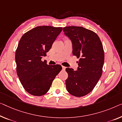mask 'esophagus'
<instances>
[{
	"mask_svg": "<svg viewBox=\"0 0 122 122\" xmlns=\"http://www.w3.org/2000/svg\"><path fill=\"white\" fill-rule=\"evenodd\" d=\"M62 69H63V70H65V69H66V67H64V66H62Z\"/></svg>",
	"mask_w": 122,
	"mask_h": 122,
	"instance_id": "esophagus-1",
	"label": "esophagus"
}]
</instances>
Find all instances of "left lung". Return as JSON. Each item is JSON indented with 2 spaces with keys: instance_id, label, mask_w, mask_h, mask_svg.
<instances>
[{
  "instance_id": "8db88e82",
  "label": "left lung",
  "mask_w": 122,
  "mask_h": 122,
  "mask_svg": "<svg viewBox=\"0 0 122 122\" xmlns=\"http://www.w3.org/2000/svg\"><path fill=\"white\" fill-rule=\"evenodd\" d=\"M63 31L71 41L73 55L79 58L77 71L66 68L68 75L66 89L72 95L81 97L92 92L102 75L104 63L102 44L95 32L84 27H66Z\"/></svg>"
}]
</instances>
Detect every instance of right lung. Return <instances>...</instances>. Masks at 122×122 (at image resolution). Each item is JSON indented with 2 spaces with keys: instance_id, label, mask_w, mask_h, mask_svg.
<instances>
[{
  "instance_id": "right-lung-1",
  "label": "right lung",
  "mask_w": 122,
  "mask_h": 122,
  "mask_svg": "<svg viewBox=\"0 0 122 122\" xmlns=\"http://www.w3.org/2000/svg\"><path fill=\"white\" fill-rule=\"evenodd\" d=\"M62 30V27H36L20 40L15 54L16 71L23 87L32 95L46 94L62 70L60 65H48L41 60Z\"/></svg>"
}]
</instances>
